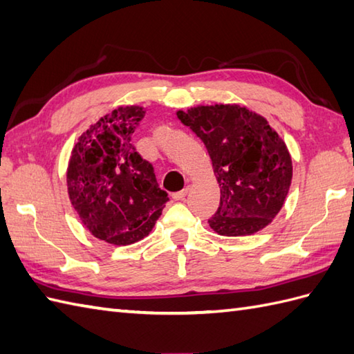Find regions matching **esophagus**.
Returning <instances> with one entry per match:
<instances>
[{
    "instance_id": "obj_1",
    "label": "esophagus",
    "mask_w": 354,
    "mask_h": 354,
    "mask_svg": "<svg viewBox=\"0 0 354 354\" xmlns=\"http://www.w3.org/2000/svg\"><path fill=\"white\" fill-rule=\"evenodd\" d=\"M189 189H191V187H185L183 189V191H180V192H176V194H172V198H174V200L176 201H182V200H185V198H186V195L189 194Z\"/></svg>"
}]
</instances>
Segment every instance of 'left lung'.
<instances>
[{"label":"left lung","mask_w":354,"mask_h":354,"mask_svg":"<svg viewBox=\"0 0 354 354\" xmlns=\"http://www.w3.org/2000/svg\"><path fill=\"white\" fill-rule=\"evenodd\" d=\"M177 118L204 142L221 187L210 228L221 236H251L273 221L286 203L292 160L267 120L237 103L198 105Z\"/></svg>","instance_id":"left-lung-1"}]
</instances>
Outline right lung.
<instances>
[{
	"label": "right lung",
	"mask_w": 354,
	"mask_h": 354,
	"mask_svg": "<svg viewBox=\"0 0 354 354\" xmlns=\"http://www.w3.org/2000/svg\"><path fill=\"white\" fill-rule=\"evenodd\" d=\"M144 106H118L99 118L73 145L67 194L82 225L109 245L124 246L149 236L168 201L153 167L132 145Z\"/></svg>",
	"instance_id": "right-lung-1"
}]
</instances>
